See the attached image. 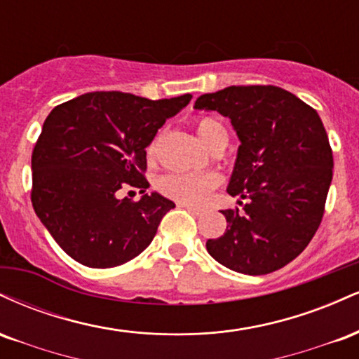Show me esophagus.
Wrapping results in <instances>:
<instances>
[{
    "mask_svg": "<svg viewBox=\"0 0 359 359\" xmlns=\"http://www.w3.org/2000/svg\"><path fill=\"white\" fill-rule=\"evenodd\" d=\"M180 205L187 209V211L191 214H194V216H203V214H204L203 209H197V208H194V205H189V204H180Z\"/></svg>",
    "mask_w": 359,
    "mask_h": 359,
    "instance_id": "1",
    "label": "esophagus"
}]
</instances>
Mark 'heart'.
<instances>
[{
    "label": "heart",
    "instance_id": "heart-1",
    "mask_svg": "<svg viewBox=\"0 0 359 359\" xmlns=\"http://www.w3.org/2000/svg\"><path fill=\"white\" fill-rule=\"evenodd\" d=\"M197 133L203 142L211 148L219 140H228L226 128L219 119L201 116L196 121ZM156 142L148 147V155H154ZM219 185V179L214 174H168L158 180V189L163 196L189 205H203L211 192Z\"/></svg>",
    "mask_w": 359,
    "mask_h": 359
}]
</instances>
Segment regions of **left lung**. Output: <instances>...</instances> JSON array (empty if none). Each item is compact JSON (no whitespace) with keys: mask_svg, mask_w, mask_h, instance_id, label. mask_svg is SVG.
<instances>
[{"mask_svg":"<svg viewBox=\"0 0 359 359\" xmlns=\"http://www.w3.org/2000/svg\"><path fill=\"white\" fill-rule=\"evenodd\" d=\"M196 109L231 119L241 145L222 236L209 255L234 271L266 275L297 258L319 228L332 180V150L314 108L277 86H229L197 97Z\"/></svg>","mask_w":359,"mask_h":359,"instance_id":"left-lung-1","label":"left lung"}]
</instances>
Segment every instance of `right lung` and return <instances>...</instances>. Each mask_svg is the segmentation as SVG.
<instances>
[{
	"label": "right lung",
	"instance_id": "right-lung-1",
	"mask_svg": "<svg viewBox=\"0 0 359 359\" xmlns=\"http://www.w3.org/2000/svg\"><path fill=\"white\" fill-rule=\"evenodd\" d=\"M191 100L96 90L50 111L32 154V204L69 257L90 269H113L150 245L175 204L145 194L147 147ZM130 187L142 200L118 197Z\"/></svg>",
	"mask_w": 359,
	"mask_h": 359
}]
</instances>
